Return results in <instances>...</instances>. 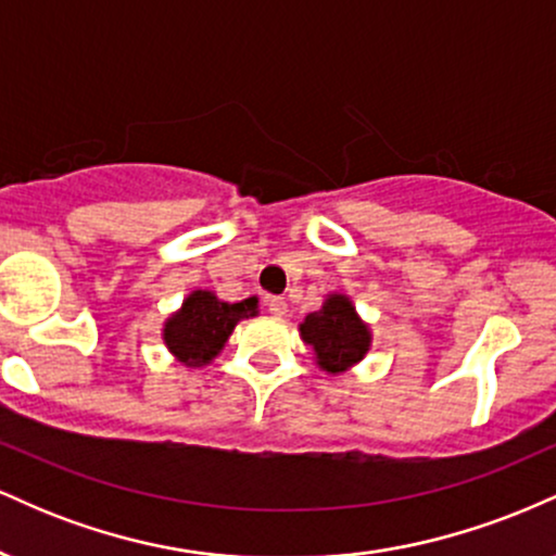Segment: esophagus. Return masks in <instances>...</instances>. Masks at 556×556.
I'll return each instance as SVG.
<instances>
[{
	"label": "esophagus",
	"mask_w": 556,
	"mask_h": 556,
	"mask_svg": "<svg viewBox=\"0 0 556 556\" xmlns=\"http://www.w3.org/2000/svg\"><path fill=\"white\" fill-rule=\"evenodd\" d=\"M266 305H269L271 316H277V318L287 316V300L285 298H269L266 300Z\"/></svg>",
	"instance_id": "34e87169"
}]
</instances>
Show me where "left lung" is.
Returning a JSON list of instances; mask_svg holds the SVG:
<instances>
[{
	"mask_svg": "<svg viewBox=\"0 0 556 556\" xmlns=\"http://www.w3.org/2000/svg\"><path fill=\"white\" fill-rule=\"evenodd\" d=\"M298 331L300 340L311 348L318 371L331 376L358 366L374 342L371 327L344 292H329L321 308L300 318Z\"/></svg>",
	"mask_w": 556,
	"mask_h": 556,
	"instance_id": "left-lung-1",
	"label": "left lung"
}]
</instances>
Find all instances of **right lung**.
Returning <instances> with one entry per match:
<instances>
[{
	"label": "right lung",
	"mask_w": 556,
	"mask_h": 556,
	"mask_svg": "<svg viewBox=\"0 0 556 556\" xmlns=\"http://www.w3.org/2000/svg\"><path fill=\"white\" fill-rule=\"evenodd\" d=\"M258 298L227 303L214 290L188 292L180 308L167 316L162 327L164 348L182 366L203 368L225 350V344L242 318L258 316Z\"/></svg>",
	"instance_id": "right-lung-1"
}]
</instances>
